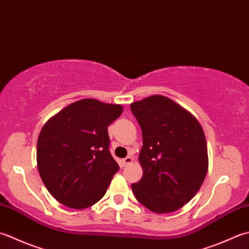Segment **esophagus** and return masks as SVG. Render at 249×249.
Listing matches in <instances>:
<instances>
[{
    "label": "esophagus",
    "mask_w": 249,
    "mask_h": 249,
    "mask_svg": "<svg viewBox=\"0 0 249 249\" xmlns=\"http://www.w3.org/2000/svg\"><path fill=\"white\" fill-rule=\"evenodd\" d=\"M131 162H133V158H131V157H127V158L123 159V164H124V165H128V164H130Z\"/></svg>",
    "instance_id": "esophagus-1"
}]
</instances>
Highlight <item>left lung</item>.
I'll return each mask as SVG.
<instances>
[{
  "label": "left lung",
  "mask_w": 249,
  "mask_h": 249,
  "mask_svg": "<svg viewBox=\"0 0 249 249\" xmlns=\"http://www.w3.org/2000/svg\"><path fill=\"white\" fill-rule=\"evenodd\" d=\"M142 131L139 163L142 177L131 184L134 196L151 212L166 213L186 205L208 170L202 125L191 112L162 95L130 104Z\"/></svg>",
  "instance_id": "left-lung-1"
}]
</instances>
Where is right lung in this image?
<instances>
[{"label":"right lung","mask_w":249,"mask_h":249,"mask_svg":"<svg viewBox=\"0 0 249 249\" xmlns=\"http://www.w3.org/2000/svg\"><path fill=\"white\" fill-rule=\"evenodd\" d=\"M123 106L94 98L67 106L44 124L36 144L43 183L62 205L92 206L105 196L119 165L109 151L108 126Z\"/></svg>","instance_id":"add662e5"}]
</instances>
